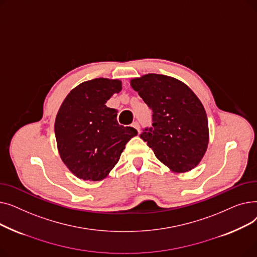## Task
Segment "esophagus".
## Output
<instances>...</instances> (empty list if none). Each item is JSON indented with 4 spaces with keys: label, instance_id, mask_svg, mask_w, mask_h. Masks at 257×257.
Instances as JSON below:
<instances>
[{
    "label": "esophagus",
    "instance_id": "34e87169",
    "mask_svg": "<svg viewBox=\"0 0 257 257\" xmlns=\"http://www.w3.org/2000/svg\"><path fill=\"white\" fill-rule=\"evenodd\" d=\"M133 128H136L138 130V132H140V123L139 121H133L132 125H131Z\"/></svg>",
    "mask_w": 257,
    "mask_h": 257
}]
</instances>
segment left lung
Listing matches in <instances>:
<instances>
[{"label": "left lung", "mask_w": 257, "mask_h": 257, "mask_svg": "<svg viewBox=\"0 0 257 257\" xmlns=\"http://www.w3.org/2000/svg\"><path fill=\"white\" fill-rule=\"evenodd\" d=\"M132 88L152 111V126L141 139L155 156L175 172L196 167L208 145V121L203 105L179 80L149 74L131 80Z\"/></svg>", "instance_id": "1"}]
</instances>
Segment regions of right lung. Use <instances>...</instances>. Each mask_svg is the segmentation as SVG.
<instances>
[{"instance_id": "1", "label": "right lung", "mask_w": 257, "mask_h": 257, "mask_svg": "<svg viewBox=\"0 0 257 257\" xmlns=\"http://www.w3.org/2000/svg\"><path fill=\"white\" fill-rule=\"evenodd\" d=\"M121 89L120 81L98 78L75 87L63 101L55 120L61 159L83 180L98 181L116 165L137 129L117 123L106 102Z\"/></svg>"}]
</instances>
